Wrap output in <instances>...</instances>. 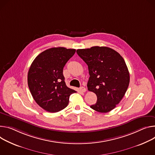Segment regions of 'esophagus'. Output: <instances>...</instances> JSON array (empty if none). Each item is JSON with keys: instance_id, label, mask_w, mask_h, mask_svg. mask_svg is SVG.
<instances>
[{"instance_id": "34e87169", "label": "esophagus", "mask_w": 155, "mask_h": 155, "mask_svg": "<svg viewBox=\"0 0 155 155\" xmlns=\"http://www.w3.org/2000/svg\"><path fill=\"white\" fill-rule=\"evenodd\" d=\"M79 91L81 92V93H85L86 91V88L85 87H81L79 89Z\"/></svg>"}]
</instances>
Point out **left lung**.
<instances>
[{"label": "left lung", "mask_w": 155, "mask_h": 155, "mask_svg": "<svg viewBox=\"0 0 155 155\" xmlns=\"http://www.w3.org/2000/svg\"><path fill=\"white\" fill-rule=\"evenodd\" d=\"M77 54L88 67V90L97 96V101L90 106L106 113L116 107L128 88L130 75L122 56L107 47L93 46L77 49Z\"/></svg>", "instance_id": "1"}]
</instances>
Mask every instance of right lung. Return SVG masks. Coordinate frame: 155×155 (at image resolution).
Wrapping results in <instances>:
<instances>
[{
    "instance_id": "1",
    "label": "right lung",
    "mask_w": 155,
    "mask_h": 155,
    "mask_svg": "<svg viewBox=\"0 0 155 155\" xmlns=\"http://www.w3.org/2000/svg\"><path fill=\"white\" fill-rule=\"evenodd\" d=\"M74 49L59 47L39 54L28 73V85L36 103L49 112H59L68 104L76 91L67 87L63 68L75 53Z\"/></svg>"
}]
</instances>
